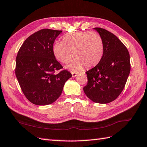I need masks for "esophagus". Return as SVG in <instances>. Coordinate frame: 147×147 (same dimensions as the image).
<instances>
[{"label": "esophagus", "instance_id": "1", "mask_svg": "<svg viewBox=\"0 0 147 147\" xmlns=\"http://www.w3.org/2000/svg\"><path fill=\"white\" fill-rule=\"evenodd\" d=\"M76 76H77V73H74V72H73V73H72V77H73V78H75Z\"/></svg>", "mask_w": 147, "mask_h": 147}]
</instances>
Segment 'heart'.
I'll use <instances>...</instances> for the list:
<instances>
[{
    "label": "heart",
    "instance_id": "b5f03b06",
    "mask_svg": "<svg viewBox=\"0 0 147 147\" xmlns=\"http://www.w3.org/2000/svg\"><path fill=\"white\" fill-rule=\"evenodd\" d=\"M104 46L101 36L91 31L67 34L63 41H56L53 46V53L61 63L66 64L73 56L74 59L66 66L67 69L78 71L96 66L103 55ZM73 54H72V53Z\"/></svg>",
    "mask_w": 147,
    "mask_h": 147
}]
</instances>
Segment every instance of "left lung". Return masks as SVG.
I'll return each instance as SVG.
<instances>
[{"mask_svg":"<svg viewBox=\"0 0 147 147\" xmlns=\"http://www.w3.org/2000/svg\"><path fill=\"white\" fill-rule=\"evenodd\" d=\"M103 40L104 52L98 64L88 71V83L83 88L87 97L94 103L106 104L121 93L130 72L129 54L127 47L113 34L94 28Z\"/></svg>","mask_w":147,"mask_h":147,"instance_id":"8db88e82","label":"left lung"}]
</instances>
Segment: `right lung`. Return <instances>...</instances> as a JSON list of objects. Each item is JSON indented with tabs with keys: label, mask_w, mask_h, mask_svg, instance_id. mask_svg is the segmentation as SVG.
Returning a JSON list of instances; mask_svg holds the SVG:
<instances>
[{
	"label": "right lung",
	"mask_w": 147,
	"mask_h": 147,
	"mask_svg": "<svg viewBox=\"0 0 147 147\" xmlns=\"http://www.w3.org/2000/svg\"><path fill=\"white\" fill-rule=\"evenodd\" d=\"M62 30H40L27 38L16 57V75L20 88L30 102L47 105L59 98L67 80L72 76L66 70L56 71L63 66L53 53V44Z\"/></svg>",
	"instance_id": "add662e5"
}]
</instances>
